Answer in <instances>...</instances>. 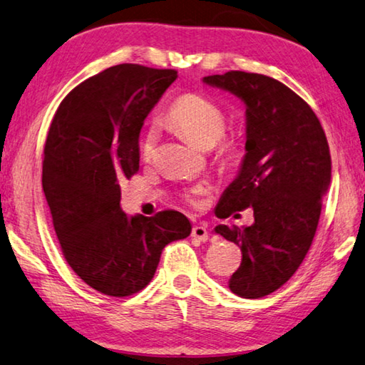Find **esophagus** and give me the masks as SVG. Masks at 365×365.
I'll list each match as a JSON object with an SVG mask.
<instances>
[{"label": "esophagus", "mask_w": 365, "mask_h": 365, "mask_svg": "<svg viewBox=\"0 0 365 365\" xmlns=\"http://www.w3.org/2000/svg\"><path fill=\"white\" fill-rule=\"evenodd\" d=\"M191 237L196 238L197 242H206L209 237L207 228L205 225H195L193 230H191Z\"/></svg>", "instance_id": "1"}]
</instances>
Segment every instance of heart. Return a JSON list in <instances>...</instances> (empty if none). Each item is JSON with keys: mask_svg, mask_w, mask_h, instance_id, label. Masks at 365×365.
<instances>
[{"mask_svg": "<svg viewBox=\"0 0 365 365\" xmlns=\"http://www.w3.org/2000/svg\"><path fill=\"white\" fill-rule=\"evenodd\" d=\"M165 120L170 127L183 133L193 143L202 148L214 146V156L220 168L228 169L238 163L242 156V145L238 138L225 137L227 119L224 110L219 108L212 100L201 95H183L172 104ZM159 132L156 127H151L146 132L143 143H141V153L145 159H151L156 151ZM207 191L206 183H197L195 187L185 191V200L190 205H197L200 196Z\"/></svg>", "mask_w": 365, "mask_h": 365, "instance_id": "b5f03b06", "label": "heart"}]
</instances>
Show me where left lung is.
I'll return each instance as SVG.
<instances>
[{"label": "left lung", "mask_w": 365, "mask_h": 365, "mask_svg": "<svg viewBox=\"0 0 365 365\" xmlns=\"http://www.w3.org/2000/svg\"><path fill=\"white\" fill-rule=\"evenodd\" d=\"M202 82L230 91L246 106V154L215 215L227 219L251 207L255 224L217 225L215 233L243 255L228 288L257 299L292 279L311 248L331 178L329 143L311 106L279 80L230 71Z\"/></svg>", "instance_id": "left-lung-1"}]
</instances>
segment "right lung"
Wrapping results in <instances>:
<instances>
[{
  "mask_svg": "<svg viewBox=\"0 0 365 365\" xmlns=\"http://www.w3.org/2000/svg\"><path fill=\"white\" fill-rule=\"evenodd\" d=\"M175 78L174 69L109 67L77 85L49 127L41 183L54 230L72 270L103 294L138 293L165 245L191 233L178 211L128 217L120 209V182L140 168L141 127Z\"/></svg>",
  "mask_w": 365,
  "mask_h": 365,
  "instance_id": "right-lung-1",
  "label": "right lung"
}]
</instances>
